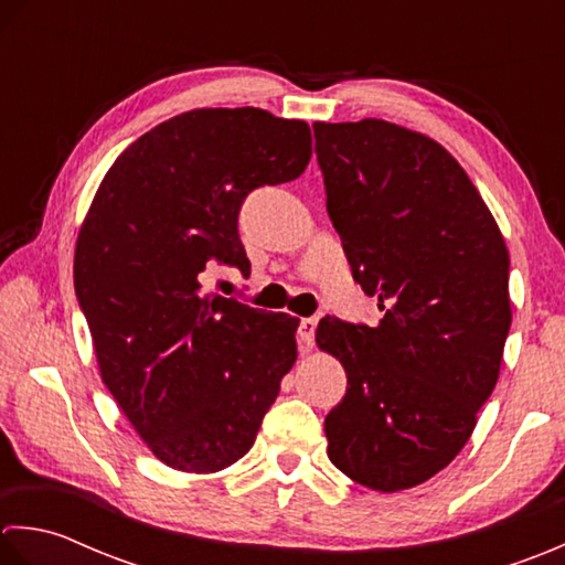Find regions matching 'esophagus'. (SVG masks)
Wrapping results in <instances>:
<instances>
[{"mask_svg":"<svg viewBox=\"0 0 565 565\" xmlns=\"http://www.w3.org/2000/svg\"><path fill=\"white\" fill-rule=\"evenodd\" d=\"M315 331H317V319H302L297 329V343L299 351H309L315 347Z\"/></svg>","mask_w":565,"mask_h":565,"instance_id":"34e87169","label":"esophagus"}]
</instances>
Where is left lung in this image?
<instances>
[{"label": "left lung", "instance_id": "left-lung-1", "mask_svg": "<svg viewBox=\"0 0 565 565\" xmlns=\"http://www.w3.org/2000/svg\"><path fill=\"white\" fill-rule=\"evenodd\" d=\"M327 210L375 327L321 319L347 397L324 419L331 463L377 492L422 486L460 454L500 377L510 253L458 160L385 119L315 124Z\"/></svg>", "mask_w": 565, "mask_h": 565}]
</instances>
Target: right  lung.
Here are the masks:
<instances>
[{"instance_id": "right-lung-1", "label": "right lung", "mask_w": 565, "mask_h": 565, "mask_svg": "<svg viewBox=\"0 0 565 565\" xmlns=\"http://www.w3.org/2000/svg\"><path fill=\"white\" fill-rule=\"evenodd\" d=\"M312 131L266 109H192L126 148L75 244V292L99 375L148 451L210 476L256 441L297 361V319L204 292L214 263L248 270L238 210L305 172Z\"/></svg>"}]
</instances>
